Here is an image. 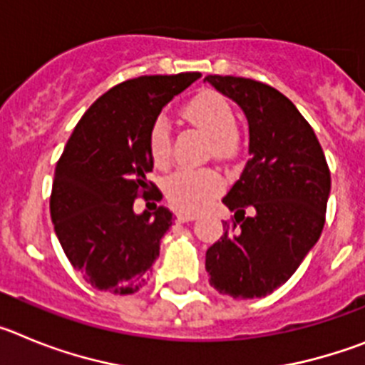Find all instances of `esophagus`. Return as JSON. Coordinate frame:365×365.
Segmentation results:
<instances>
[{"label":"esophagus","instance_id":"esophagus-1","mask_svg":"<svg viewBox=\"0 0 365 365\" xmlns=\"http://www.w3.org/2000/svg\"><path fill=\"white\" fill-rule=\"evenodd\" d=\"M175 219L179 222H188V221H193V219H197V215L190 214V212H177Z\"/></svg>","mask_w":365,"mask_h":365}]
</instances>
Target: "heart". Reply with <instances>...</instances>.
Here are the masks:
<instances>
[{"mask_svg": "<svg viewBox=\"0 0 365 365\" xmlns=\"http://www.w3.org/2000/svg\"><path fill=\"white\" fill-rule=\"evenodd\" d=\"M186 120L197 125L212 138L214 159L230 163L241 151L237 118L228 104L215 91H202L182 109ZM148 150L155 166L164 168L172 157V133L166 118H155L148 133ZM168 202L180 212H199L210 205L222 190V179L214 170H179L166 180Z\"/></svg>", "mask_w": 365, "mask_h": 365, "instance_id": "1", "label": "heart"}]
</instances>
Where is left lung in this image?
I'll return each mask as SVG.
<instances>
[{
  "mask_svg": "<svg viewBox=\"0 0 365 365\" xmlns=\"http://www.w3.org/2000/svg\"><path fill=\"white\" fill-rule=\"evenodd\" d=\"M205 80L241 106L250 130V159L222 197L235 214L206 250V272L219 294L261 298L291 278L320 237L331 172L311 124L278 89L241 76Z\"/></svg>",
  "mask_w": 365,
  "mask_h": 365,
  "instance_id": "8db88e82",
  "label": "left lung"
}]
</instances>
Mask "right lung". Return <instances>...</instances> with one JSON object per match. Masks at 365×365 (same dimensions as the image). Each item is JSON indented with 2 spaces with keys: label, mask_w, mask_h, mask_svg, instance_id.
Masks as SVG:
<instances>
[{
  "label": "right lung",
  "mask_w": 365,
  "mask_h": 365,
  "mask_svg": "<svg viewBox=\"0 0 365 365\" xmlns=\"http://www.w3.org/2000/svg\"><path fill=\"white\" fill-rule=\"evenodd\" d=\"M197 78L201 73L151 74L111 87L83 113L58 159L49 202L54 232L71 265L98 291L125 296L146 285L172 227L163 206L133 212L135 199H163L148 180V133L160 109Z\"/></svg>",
  "instance_id": "obj_1"
}]
</instances>
